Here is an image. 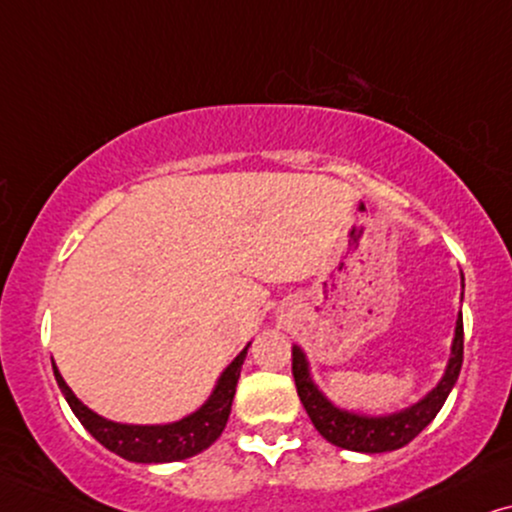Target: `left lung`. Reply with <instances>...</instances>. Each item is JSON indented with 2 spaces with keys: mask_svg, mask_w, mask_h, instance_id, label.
Here are the masks:
<instances>
[{
  "mask_svg": "<svg viewBox=\"0 0 512 512\" xmlns=\"http://www.w3.org/2000/svg\"><path fill=\"white\" fill-rule=\"evenodd\" d=\"M463 363V318L459 313L456 320V335L452 344V358H449L447 372L438 386L410 410L391 414V417H358V414L342 412L325 400V395L313 386L309 377V365L299 346L292 349V377H295L297 395L302 400L311 424L332 445L351 449V452H391V449L405 447L435 419L440 407L445 405L449 391L456 384Z\"/></svg>",
  "mask_w": 512,
  "mask_h": 512,
  "instance_id": "left-lung-1",
  "label": "left lung"
}]
</instances>
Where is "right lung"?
I'll use <instances>...</instances> for the list:
<instances>
[{"mask_svg": "<svg viewBox=\"0 0 512 512\" xmlns=\"http://www.w3.org/2000/svg\"><path fill=\"white\" fill-rule=\"evenodd\" d=\"M248 353V346L238 353L227 370L222 372L220 381H217L213 395L208 398V403L189 414L182 421L166 426H126V424H114L98 417V414L88 410L84 403H79V398L70 391V386L65 384V379L60 377L58 367L53 365V374L63 391L67 405L72 407L74 417L81 421V426L100 442L102 447H107L109 452L124 456L128 461L135 463H168V461H180L189 459V456L203 452V449L213 445L220 438V433L227 426L229 412H231V400H234L238 377H241V365Z\"/></svg>", "mask_w": 512, "mask_h": 512, "instance_id": "obj_1", "label": "right lung"}]
</instances>
